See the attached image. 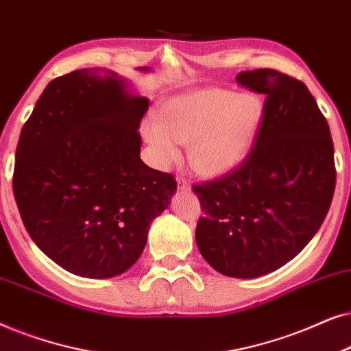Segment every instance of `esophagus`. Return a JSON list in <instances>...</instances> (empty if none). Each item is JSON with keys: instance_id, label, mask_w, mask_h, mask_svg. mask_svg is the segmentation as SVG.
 Listing matches in <instances>:
<instances>
[{"instance_id": "34e87169", "label": "esophagus", "mask_w": 351, "mask_h": 351, "mask_svg": "<svg viewBox=\"0 0 351 351\" xmlns=\"http://www.w3.org/2000/svg\"><path fill=\"white\" fill-rule=\"evenodd\" d=\"M176 181H178V188H180L181 191H189V189H191L189 181L186 180V178H183V176H178V178H176Z\"/></svg>"}]
</instances>
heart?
<instances>
[{
    "mask_svg": "<svg viewBox=\"0 0 351 351\" xmlns=\"http://www.w3.org/2000/svg\"><path fill=\"white\" fill-rule=\"evenodd\" d=\"M263 119L258 96L207 88L168 97L158 106V121L144 120L141 133L157 163L176 160L178 144H186L194 171L217 178L247 160Z\"/></svg>",
    "mask_w": 351,
    "mask_h": 351,
    "instance_id": "1",
    "label": "heart"
}]
</instances>
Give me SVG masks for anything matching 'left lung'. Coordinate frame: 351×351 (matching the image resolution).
I'll list each match as a JSON object with an SVG mask.
<instances>
[{"instance_id": "1", "label": "left lung", "mask_w": 351, "mask_h": 351, "mask_svg": "<svg viewBox=\"0 0 351 351\" xmlns=\"http://www.w3.org/2000/svg\"><path fill=\"white\" fill-rule=\"evenodd\" d=\"M236 82L265 95L263 125L242 167L193 186L204 210L195 242L218 273L250 279L291 261L321 228L335 189L334 144L300 80L256 69Z\"/></svg>"}]
</instances>
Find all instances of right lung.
Instances as JSON below:
<instances>
[{
    "label": "right lung",
    "instance_id": "right-lung-1",
    "mask_svg": "<svg viewBox=\"0 0 351 351\" xmlns=\"http://www.w3.org/2000/svg\"><path fill=\"white\" fill-rule=\"evenodd\" d=\"M147 107L114 70L80 69L49 82L23 125L14 197L38 249L69 273L106 279L132 268L176 193L173 175L139 157Z\"/></svg>",
    "mask_w": 351,
    "mask_h": 351
}]
</instances>
